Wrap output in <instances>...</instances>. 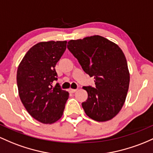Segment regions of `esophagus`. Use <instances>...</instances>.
<instances>
[{
	"label": "esophagus",
	"instance_id": "34e87169",
	"mask_svg": "<svg viewBox=\"0 0 153 153\" xmlns=\"http://www.w3.org/2000/svg\"><path fill=\"white\" fill-rule=\"evenodd\" d=\"M77 90L78 89H73V88H70V89H69L70 92H71V93H75V92L77 91Z\"/></svg>",
	"mask_w": 153,
	"mask_h": 153
}]
</instances>
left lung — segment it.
<instances>
[{"label": "left lung", "instance_id": "1", "mask_svg": "<svg viewBox=\"0 0 153 153\" xmlns=\"http://www.w3.org/2000/svg\"><path fill=\"white\" fill-rule=\"evenodd\" d=\"M68 48L83 71L94 78L95 87H83L88 92L82 103L85 114L99 122L111 120L121 110L128 90L130 76L123 52L100 36L71 40Z\"/></svg>", "mask_w": 153, "mask_h": 153}]
</instances>
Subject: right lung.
I'll return each instance as SVG.
<instances>
[{"mask_svg": "<svg viewBox=\"0 0 153 153\" xmlns=\"http://www.w3.org/2000/svg\"><path fill=\"white\" fill-rule=\"evenodd\" d=\"M67 41L41 42L27 52L16 74L19 95L28 113L43 123H53L62 115L69 93L53 80L55 66L66 49Z\"/></svg>", "mask_w": 153, "mask_h": 153, "instance_id": "1", "label": "right lung"}]
</instances>
